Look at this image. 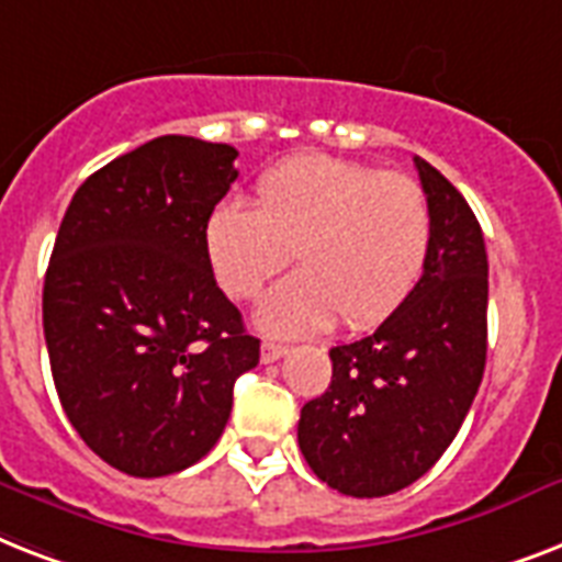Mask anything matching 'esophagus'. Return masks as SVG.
Here are the masks:
<instances>
[{"label": "esophagus", "mask_w": 562, "mask_h": 562, "mask_svg": "<svg viewBox=\"0 0 562 562\" xmlns=\"http://www.w3.org/2000/svg\"><path fill=\"white\" fill-rule=\"evenodd\" d=\"M286 351H290V348H286V345H278V342H263L260 345V362H278V359L281 357H286Z\"/></svg>", "instance_id": "esophagus-1"}]
</instances>
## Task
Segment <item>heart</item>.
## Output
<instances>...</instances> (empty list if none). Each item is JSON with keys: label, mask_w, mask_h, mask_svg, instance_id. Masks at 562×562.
<instances>
[{"label": "heart", "mask_w": 562, "mask_h": 562, "mask_svg": "<svg viewBox=\"0 0 562 562\" xmlns=\"http://www.w3.org/2000/svg\"><path fill=\"white\" fill-rule=\"evenodd\" d=\"M255 204L214 205L203 249L232 299L258 293L295 255L302 272L269 286L255 307L267 334H318L336 316L366 330L392 316L424 276L432 209L406 173L327 154L290 156L260 173Z\"/></svg>", "instance_id": "1"}]
</instances>
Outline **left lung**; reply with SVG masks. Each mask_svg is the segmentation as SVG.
<instances>
[{
	"instance_id": "obj_1",
	"label": "left lung",
	"mask_w": 562,
	"mask_h": 562,
	"mask_svg": "<svg viewBox=\"0 0 562 562\" xmlns=\"http://www.w3.org/2000/svg\"><path fill=\"white\" fill-rule=\"evenodd\" d=\"M415 168L432 209L424 276L374 334L330 348V385L299 417L310 470L357 499L403 491L441 459L487 359L482 226L450 179L417 156Z\"/></svg>"
}]
</instances>
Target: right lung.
<instances>
[{"instance_id": "1", "label": "right lung", "mask_w": 562, "mask_h": 562, "mask_svg": "<svg viewBox=\"0 0 562 562\" xmlns=\"http://www.w3.org/2000/svg\"><path fill=\"white\" fill-rule=\"evenodd\" d=\"M237 150L159 136L75 191L43 284L63 412L89 450L136 479L196 464L217 443L260 342L211 276L209 211Z\"/></svg>"}]
</instances>
